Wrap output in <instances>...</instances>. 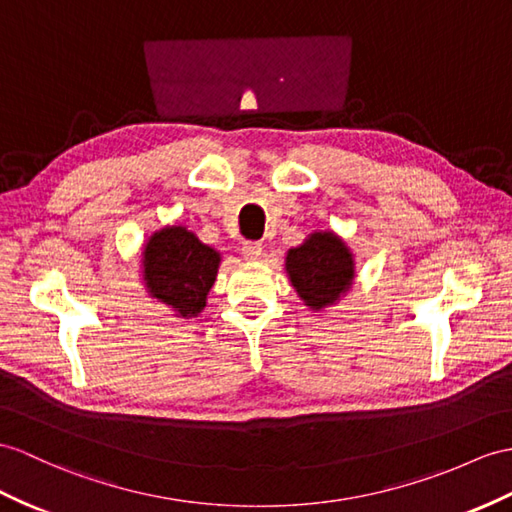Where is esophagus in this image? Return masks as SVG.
Returning a JSON list of instances; mask_svg holds the SVG:
<instances>
[{
	"label": "esophagus",
	"mask_w": 512,
	"mask_h": 512,
	"mask_svg": "<svg viewBox=\"0 0 512 512\" xmlns=\"http://www.w3.org/2000/svg\"><path fill=\"white\" fill-rule=\"evenodd\" d=\"M241 254H243L245 260H249V263H254V260H258L260 254H263V245L256 243V241H247L241 247Z\"/></svg>",
	"instance_id": "1"
}]
</instances>
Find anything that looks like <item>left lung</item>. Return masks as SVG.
<instances>
[{
  "instance_id": "obj_1",
  "label": "left lung",
  "mask_w": 512,
  "mask_h": 512,
  "mask_svg": "<svg viewBox=\"0 0 512 512\" xmlns=\"http://www.w3.org/2000/svg\"><path fill=\"white\" fill-rule=\"evenodd\" d=\"M354 254L339 234L319 230L308 234L302 245L286 252L284 269L299 299L310 310L334 306L352 289L356 267Z\"/></svg>"
}]
</instances>
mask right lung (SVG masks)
I'll return each instance as SVG.
<instances>
[{
  "label": "right lung",
  "instance_id": "right-lung-1",
  "mask_svg": "<svg viewBox=\"0 0 512 512\" xmlns=\"http://www.w3.org/2000/svg\"><path fill=\"white\" fill-rule=\"evenodd\" d=\"M221 254L202 243L186 226H165L143 245L141 271L145 291L171 308L176 317L191 319L206 308Z\"/></svg>",
  "mask_w": 512,
  "mask_h": 512
}]
</instances>
